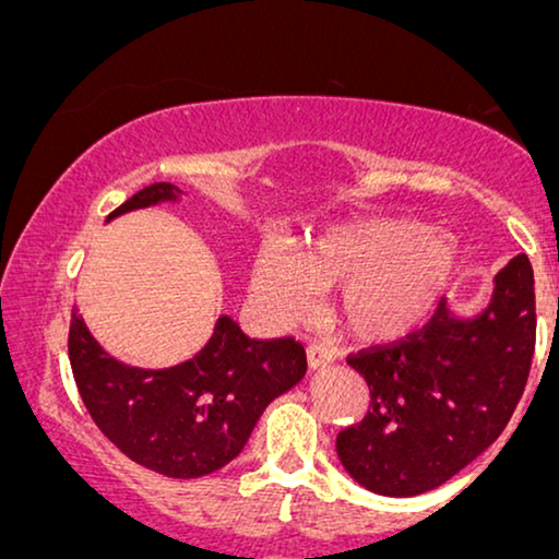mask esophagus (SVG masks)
<instances>
[{
  "label": "esophagus",
  "mask_w": 559,
  "mask_h": 559,
  "mask_svg": "<svg viewBox=\"0 0 559 559\" xmlns=\"http://www.w3.org/2000/svg\"><path fill=\"white\" fill-rule=\"evenodd\" d=\"M335 358V350L325 343H310V347H307V366H310V370H322L333 366Z\"/></svg>",
  "instance_id": "34e87169"
}]
</instances>
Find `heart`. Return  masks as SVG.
<instances>
[{"mask_svg": "<svg viewBox=\"0 0 559 559\" xmlns=\"http://www.w3.org/2000/svg\"><path fill=\"white\" fill-rule=\"evenodd\" d=\"M454 234L411 219H358L330 226L295 252L262 245L249 266V293L274 322L302 320L318 289L337 293V314L355 337L385 343L414 330L461 270Z\"/></svg>", "mask_w": 559, "mask_h": 559, "instance_id": "heart-1", "label": "heart"}]
</instances>
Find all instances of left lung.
<instances>
[{
    "mask_svg": "<svg viewBox=\"0 0 559 559\" xmlns=\"http://www.w3.org/2000/svg\"><path fill=\"white\" fill-rule=\"evenodd\" d=\"M535 333V272L516 254L481 312L461 314L441 299L420 333L355 355L347 362L366 378L370 411L340 431V464L380 497L441 487L504 431L527 385Z\"/></svg>",
    "mask_w": 559,
    "mask_h": 559,
    "instance_id": "obj_1",
    "label": "left lung"
}]
</instances>
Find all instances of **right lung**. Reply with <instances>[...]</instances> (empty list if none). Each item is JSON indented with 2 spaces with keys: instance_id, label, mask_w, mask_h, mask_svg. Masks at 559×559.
<instances>
[{
  "instance_id": "add662e5",
  "label": "right lung",
  "mask_w": 559,
  "mask_h": 559,
  "mask_svg": "<svg viewBox=\"0 0 559 559\" xmlns=\"http://www.w3.org/2000/svg\"><path fill=\"white\" fill-rule=\"evenodd\" d=\"M174 183H151L108 216L181 201ZM70 366L95 426L128 459L168 479H199L241 454L274 399L305 378V347L293 337L254 340L229 314L179 366L135 368L105 350L75 307Z\"/></svg>"
}]
</instances>
